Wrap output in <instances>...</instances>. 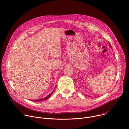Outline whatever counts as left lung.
<instances>
[{"label": "left lung", "mask_w": 129, "mask_h": 129, "mask_svg": "<svg viewBox=\"0 0 129 129\" xmlns=\"http://www.w3.org/2000/svg\"><path fill=\"white\" fill-rule=\"evenodd\" d=\"M109 46H110V47H111H111H111V44H110V42H109Z\"/></svg>", "instance_id": "obj_1"}]
</instances>
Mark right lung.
<instances>
[{"label": "right lung", "mask_w": 129, "mask_h": 129, "mask_svg": "<svg viewBox=\"0 0 129 129\" xmlns=\"http://www.w3.org/2000/svg\"><path fill=\"white\" fill-rule=\"evenodd\" d=\"M54 90H53V91H54ZM53 91L51 93H50L49 95H48L47 96H46V97H44V98H41V99H35V100H32V101H33V102H39V101H44V100H46V99H48L51 96V95L52 94V93H53Z\"/></svg>", "instance_id": "obj_1"}]
</instances>
